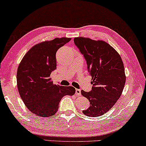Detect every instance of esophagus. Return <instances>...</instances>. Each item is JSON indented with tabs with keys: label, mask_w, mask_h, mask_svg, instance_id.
Wrapping results in <instances>:
<instances>
[{
	"label": "esophagus",
	"mask_w": 146,
	"mask_h": 146,
	"mask_svg": "<svg viewBox=\"0 0 146 146\" xmlns=\"http://www.w3.org/2000/svg\"><path fill=\"white\" fill-rule=\"evenodd\" d=\"M76 94H77V95L80 96L81 94V90L80 89H76Z\"/></svg>",
	"instance_id": "34e87169"
}]
</instances>
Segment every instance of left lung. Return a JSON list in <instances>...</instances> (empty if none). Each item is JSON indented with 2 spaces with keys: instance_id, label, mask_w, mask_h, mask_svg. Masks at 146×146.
Masks as SVG:
<instances>
[{
  "instance_id": "left-lung-1",
  "label": "left lung",
  "mask_w": 146,
  "mask_h": 146,
  "mask_svg": "<svg viewBox=\"0 0 146 146\" xmlns=\"http://www.w3.org/2000/svg\"><path fill=\"white\" fill-rule=\"evenodd\" d=\"M74 42L84 56L92 76V90L81 91L90 107L82 111L95 117L107 113L121 95L126 77L122 59L116 50L105 41L86 37H75Z\"/></svg>"
}]
</instances>
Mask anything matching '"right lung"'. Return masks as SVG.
<instances>
[{"mask_svg": "<svg viewBox=\"0 0 146 146\" xmlns=\"http://www.w3.org/2000/svg\"><path fill=\"white\" fill-rule=\"evenodd\" d=\"M70 40L62 37L34 45L19 65L17 82L21 98L28 109L39 117L53 116L62 97L75 93L73 86L54 84L50 78L56 69L57 51Z\"/></svg>", "mask_w": 146, "mask_h": 146, "instance_id": "obj_1", "label": "right lung"}]
</instances>
